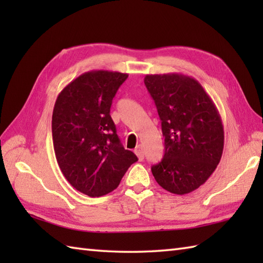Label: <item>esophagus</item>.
Returning a JSON list of instances; mask_svg holds the SVG:
<instances>
[{
	"mask_svg": "<svg viewBox=\"0 0 263 263\" xmlns=\"http://www.w3.org/2000/svg\"><path fill=\"white\" fill-rule=\"evenodd\" d=\"M135 154L138 156L139 160H143L144 154H143V147L141 146V144H139V146H137V148L135 149Z\"/></svg>",
	"mask_w": 263,
	"mask_h": 263,
	"instance_id": "34e87169",
	"label": "esophagus"
}]
</instances>
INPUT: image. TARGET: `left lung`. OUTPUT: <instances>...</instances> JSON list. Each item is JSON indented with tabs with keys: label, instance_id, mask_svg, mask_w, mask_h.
<instances>
[{
	"label": "left lung",
	"instance_id": "1",
	"mask_svg": "<svg viewBox=\"0 0 263 263\" xmlns=\"http://www.w3.org/2000/svg\"><path fill=\"white\" fill-rule=\"evenodd\" d=\"M161 121L165 154L152 172L159 185L186 194L208 180L224 149V126L209 95L191 77L168 73L144 78Z\"/></svg>",
	"mask_w": 263,
	"mask_h": 263
}]
</instances>
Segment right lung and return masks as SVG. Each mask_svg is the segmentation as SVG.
Returning <instances> with one entry per match:
<instances>
[{"label":"right lung","mask_w":263,"mask_h":263,"mask_svg":"<svg viewBox=\"0 0 263 263\" xmlns=\"http://www.w3.org/2000/svg\"><path fill=\"white\" fill-rule=\"evenodd\" d=\"M126 78L121 72H86L71 81L55 102V157L68 182L89 197L113 191L138 160L122 146L109 114L116 91Z\"/></svg>","instance_id":"add662e5"}]
</instances>
